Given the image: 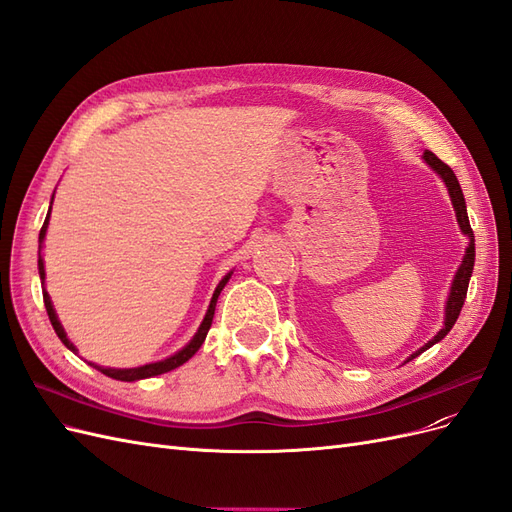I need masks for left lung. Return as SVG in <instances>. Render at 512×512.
Returning a JSON list of instances; mask_svg holds the SVG:
<instances>
[{"instance_id": "8db88e82", "label": "left lung", "mask_w": 512, "mask_h": 512, "mask_svg": "<svg viewBox=\"0 0 512 512\" xmlns=\"http://www.w3.org/2000/svg\"><path fill=\"white\" fill-rule=\"evenodd\" d=\"M423 160L436 170V173L442 177L446 190H448V196H451V203H453V209H455V215H457V224L461 228L463 235L468 237V247H466V254H463L461 258V265L453 277V284H451V292H448V299H446V307H444V324L442 329L438 331V335H433V339H429V342L418 348L414 354H410L406 363L416 359L418 354L425 352L427 348H431L433 344H438L440 339L446 337V333L453 329V324L457 322L459 318V312L463 307V301H466V294H468V284H470V277H472V269H474V232H472V226H470V220H468V209H466V198H463V192H461V185L455 177V173L451 170V166H446L436 153L431 151H425L423 153Z\"/></svg>"}]
</instances>
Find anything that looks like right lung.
Here are the masks:
<instances>
[{
    "label": "right lung",
    "mask_w": 512,
    "mask_h": 512,
    "mask_svg": "<svg viewBox=\"0 0 512 512\" xmlns=\"http://www.w3.org/2000/svg\"><path fill=\"white\" fill-rule=\"evenodd\" d=\"M51 205H53V198H51ZM49 218H51V209H49V213H46V220H44V224H42L40 237H38V243H40V245H38V273H40L42 286H44V275H46V273H44V260H42V243H44V237H46V228H49ZM230 275H232V271H230V273H226V275L222 277V282L218 284V288H215V292H213L211 303H209V309H207V314H205L203 322H200V327H198L196 335L190 339V344H185L179 352L170 354L168 359H164V361H158V363H147V365H141V367H130V369L102 367V365H96V363H89V365H91V367H96L98 371H102V374H104V376H108V378H115V380H121V382H134V380H145V378H153V376L166 374V371H170V369H177V367H179V365H183L185 361H190L192 356L198 352V348L203 346V342H205V337H207V333H209V329H211V322H213L215 303H218L220 292H222V288L228 284ZM42 299H44L46 314H49V320H51V324H53V329H55L57 337L61 339V344H64L68 350H72V352L76 354L79 350H76V346H74V344L70 342V339H68V335H66L64 327H61V322H59V318H57V314H55V307H53V303H51L49 292H46L44 288H42Z\"/></svg>",
    "instance_id": "add662e5"
}]
</instances>
